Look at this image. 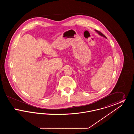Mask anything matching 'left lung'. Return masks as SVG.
<instances>
[{
	"label": "left lung",
	"mask_w": 134,
	"mask_h": 134,
	"mask_svg": "<svg viewBox=\"0 0 134 134\" xmlns=\"http://www.w3.org/2000/svg\"><path fill=\"white\" fill-rule=\"evenodd\" d=\"M96 32H97L99 35H100V36H102V37H104V38H106V37L102 34V33L101 32H100V31H97V30H96Z\"/></svg>",
	"instance_id": "left-lung-1"
}]
</instances>
